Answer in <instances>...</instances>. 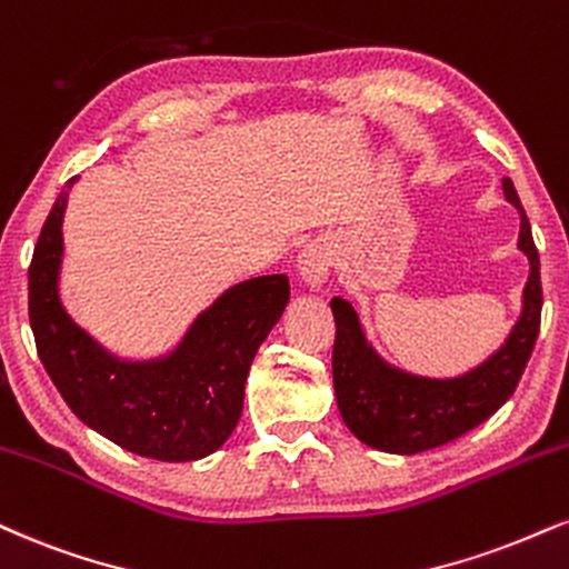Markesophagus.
<instances>
[{
	"label": "esophagus",
	"mask_w": 569,
	"mask_h": 569,
	"mask_svg": "<svg viewBox=\"0 0 569 569\" xmlns=\"http://www.w3.org/2000/svg\"><path fill=\"white\" fill-rule=\"evenodd\" d=\"M328 270H331V251L326 243L312 241L305 246L302 254L297 259V276L310 291H320L328 280Z\"/></svg>",
	"instance_id": "34e87169"
}]
</instances>
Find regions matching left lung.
<instances>
[{
    "mask_svg": "<svg viewBox=\"0 0 569 569\" xmlns=\"http://www.w3.org/2000/svg\"><path fill=\"white\" fill-rule=\"evenodd\" d=\"M503 196L519 211L517 249L527 257L530 276L522 289L517 323L511 326L503 345L480 366L448 379H432L392 366L366 337L358 307L345 297L331 299L333 323H337V341H333L337 406L347 429L360 442L385 453H421L480 427L515 395L536 347L543 293H540V262L530 222L509 177H503Z\"/></svg>",
    "mask_w": 569,
    "mask_h": 569,
    "instance_id": "obj_1",
    "label": "left lung"
}]
</instances>
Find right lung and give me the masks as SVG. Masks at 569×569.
<instances>
[{
    "label": "right lung",
    "instance_id": "obj_1",
    "mask_svg": "<svg viewBox=\"0 0 569 569\" xmlns=\"http://www.w3.org/2000/svg\"><path fill=\"white\" fill-rule=\"evenodd\" d=\"M54 198L29 267V318L37 352L68 408L89 429L156 461H198L228 442L243 410L251 360L283 318L286 276H259L224 289L150 358H121L81 328L60 299L68 193Z\"/></svg>",
    "mask_w": 569,
    "mask_h": 569
}]
</instances>
